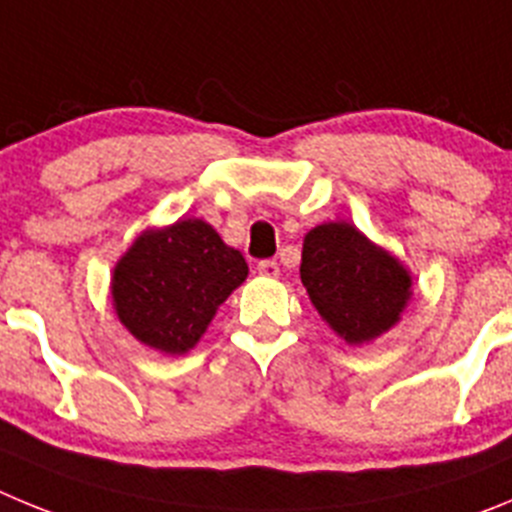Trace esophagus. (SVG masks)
<instances>
[{"label": "esophagus", "mask_w": 512, "mask_h": 512, "mask_svg": "<svg viewBox=\"0 0 512 512\" xmlns=\"http://www.w3.org/2000/svg\"><path fill=\"white\" fill-rule=\"evenodd\" d=\"M257 273L265 275V278H278L280 265L275 260H262L260 265H257Z\"/></svg>", "instance_id": "34e87169"}]
</instances>
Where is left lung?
<instances>
[{"label": "left lung", "instance_id": "left-lung-1", "mask_svg": "<svg viewBox=\"0 0 512 512\" xmlns=\"http://www.w3.org/2000/svg\"><path fill=\"white\" fill-rule=\"evenodd\" d=\"M301 283L313 308L352 347L393 329L413 298L411 270L349 222L303 237Z\"/></svg>", "mask_w": 512, "mask_h": 512}]
</instances>
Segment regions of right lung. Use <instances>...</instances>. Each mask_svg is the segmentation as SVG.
<instances>
[{
  "mask_svg": "<svg viewBox=\"0 0 512 512\" xmlns=\"http://www.w3.org/2000/svg\"><path fill=\"white\" fill-rule=\"evenodd\" d=\"M247 273L242 252L193 216L137 234L114 265L109 298L137 342L178 357L201 342Z\"/></svg>",
  "mask_w": 512,
  "mask_h": 512,
  "instance_id": "1",
  "label": "right lung"
}]
</instances>
